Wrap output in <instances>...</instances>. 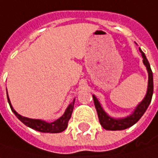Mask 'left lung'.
I'll use <instances>...</instances> for the list:
<instances>
[{
	"instance_id": "8db88e82",
	"label": "left lung",
	"mask_w": 158,
	"mask_h": 158,
	"mask_svg": "<svg viewBox=\"0 0 158 158\" xmlns=\"http://www.w3.org/2000/svg\"><path fill=\"white\" fill-rule=\"evenodd\" d=\"M142 58H143V64L147 67L148 72V86L147 94L145 96V98L141 102V103L137 106L136 110H134V112L131 116L127 117L126 118H121V119H116L112 118L110 117H109L106 114V112L102 110V108L98 100L96 99V97L94 95H93L94 98V106L96 109V111L98 114V118H99L100 124L102 125V127H103L106 130H110V131H117V130H124L127 129L128 127L134 126L136 122H138L139 119L142 117V115L145 113L146 110L149 105L151 99H152V95H153V73L151 71V68L149 65V63L148 61L147 57L145 56V54L141 51Z\"/></svg>"
}]
</instances>
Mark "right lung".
<instances>
[{
    "label": "right lung",
    "mask_w": 158,
    "mask_h": 158,
    "mask_svg": "<svg viewBox=\"0 0 158 158\" xmlns=\"http://www.w3.org/2000/svg\"><path fill=\"white\" fill-rule=\"evenodd\" d=\"M8 96V94H7ZM8 102L10 103L11 110L14 112V114L17 116V118L20 120L21 122H23L25 126L31 127L32 129L41 132V133H50V134H56V133H61L63 131H64L67 127H68V122L72 117V111H73V107H74V102L75 99L72 101V102L68 106V108L66 109L64 114L56 121L52 122V123H47L45 121L40 119H31V118H27L22 117L21 115L16 112V110L12 108L10 103V101L8 97Z\"/></svg>",
    "instance_id": "obj_1"
}]
</instances>
